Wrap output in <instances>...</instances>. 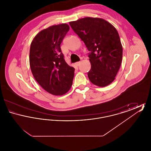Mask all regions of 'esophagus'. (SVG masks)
Here are the masks:
<instances>
[{
  "instance_id": "34e87169",
  "label": "esophagus",
  "mask_w": 151,
  "mask_h": 151,
  "mask_svg": "<svg viewBox=\"0 0 151 151\" xmlns=\"http://www.w3.org/2000/svg\"><path fill=\"white\" fill-rule=\"evenodd\" d=\"M80 64V62H76V63H75V65H76V66H79Z\"/></svg>"
}]
</instances>
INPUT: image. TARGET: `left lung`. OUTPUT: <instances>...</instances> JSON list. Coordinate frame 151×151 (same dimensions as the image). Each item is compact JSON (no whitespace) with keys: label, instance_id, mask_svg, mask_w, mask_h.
Wrapping results in <instances>:
<instances>
[{"label":"left lung","instance_id":"left-lung-1","mask_svg":"<svg viewBox=\"0 0 151 151\" xmlns=\"http://www.w3.org/2000/svg\"><path fill=\"white\" fill-rule=\"evenodd\" d=\"M69 24L90 51L91 68L88 76L91 82L100 87L111 84L119 71L123 55L116 29L100 18L88 17Z\"/></svg>","mask_w":151,"mask_h":151}]
</instances>
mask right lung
<instances>
[{
    "instance_id": "obj_1",
    "label": "right lung",
    "mask_w": 151,
    "mask_h": 151,
    "mask_svg": "<svg viewBox=\"0 0 151 151\" xmlns=\"http://www.w3.org/2000/svg\"><path fill=\"white\" fill-rule=\"evenodd\" d=\"M69 29L67 24L51 26L39 32L30 45L32 74L42 88L55 96L70 89L74 76L75 68L65 62L60 46Z\"/></svg>"
}]
</instances>
